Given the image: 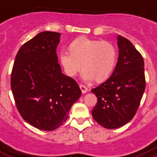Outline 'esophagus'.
Listing matches in <instances>:
<instances>
[{"instance_id": "esophagus-1", "label": "esophagus", "mask_w": 157, "mask_h": 157, "mask_svg": "<svg viewBox=\"0 0 157 157\" xmlns=\"http://www.w3.org/2000/svg\"><path fill=\"white\" fill-rule=\"evenodd\" d=\"M80 88H81V90L82 92V94H86L88 91V88L86 86H83V85H80Z\"/></svg>"}]
</instances>
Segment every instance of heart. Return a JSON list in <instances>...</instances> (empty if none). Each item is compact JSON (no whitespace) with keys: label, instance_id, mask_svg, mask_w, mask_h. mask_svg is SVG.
I'll return each mask as SVG.
<instances>
[{"label":"heart","instance_id":"b5f03b06","mask_svg":"<svg viewBox=\"0 0 157 157\" xmlns=\"http://www.w3.org/2000/svg\"><path fill=\"white\" fill-rule=\"evenodd\" d=\"M69 51L59 54L60 63L69 76L80 71L82 64L84 79L101 82L109 77L117 62L116 48L105 40L81 36L70 44Z\"/></svg>","mask_w":157,"mask_h":157}]
</instances>
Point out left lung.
I'll list each match as a JSON object with an SVG mask.
<instances>
[{
	"instance_id": "left-lung-1",
	"label": "left lung",
	"mask_w": 157,
	"mask_h": 157,
	"mask_svg": "<svg viewBox=\"0 0 157 157\" xmlns=\"http://www.w3.org/2000/svg\"><path fill=\"white\" fill-rule=\"evenodd\" d=\"M119 58L109 78L91 91L98 98L92 116L106 129H117L130 121L145 90L144 61L128 39L118 36Z\"/></svg>"
}]
</instances>
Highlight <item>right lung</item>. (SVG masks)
<instances>
[{
    "instance_id": "obj_1",
    "label": "right lung",
    "mask_w": 157,
    "mask_h": 157,
    "mask_svg": "<svg viewBox=\"0 0 157 157\" xmlns=\"http://www.w3.org/2000/svg\"><path fill=\"white\" fill-rule=\"evenodd\" d=\"M60 33L42 32L23 44L11 72V90L23 120L41 130H54L68 117L81 97L74 79L62 73L57 46Z\"/></svg>"
}]
</instances>
